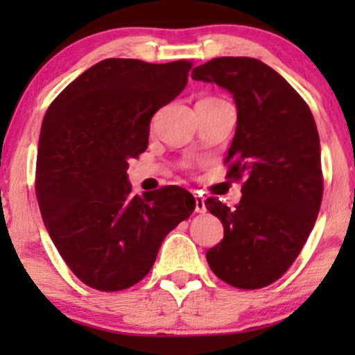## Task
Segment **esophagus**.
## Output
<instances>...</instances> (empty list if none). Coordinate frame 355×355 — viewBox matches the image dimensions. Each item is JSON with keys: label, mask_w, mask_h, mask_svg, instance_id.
Masks as SVG:
<instances>
[{"label": "esophagus", "mask_w": 355, "mask_h": 355, "mask_svg": "<svg viewBox=\"0 0 355 355\" xmlns=\"http://www.w3.org/2000/svg\"><path fill=\"white\" fill-rule=\"evenodd\" d=\"M196 211L197 213H205L207 211L205 198H203L202 196H196Z\"/></svg>", "instance_id": "esophagus-1"}]
</instances>
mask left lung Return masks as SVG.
Listing matches in <instances>:
<instances>
[{
	"mask_svg": "<svg viewBox=\"0 0 355 355\" xmlns=\"http://www.w3.org/2000/svg\"><path fill=\"white\" fill-rule=\"evenodd\" d=\"M192 79L234 98L237 125L225 163L227 178H244L232 210L207 198L225 227L207 261L234 288H265L294 263L317 221L323 197L317 124L302 96L255 58H215L197 66Z\"/></svg>",
	"mask_w": 355,
	"mask_h": 355,
	"instance_id": "obj_1",
	"label": "left lung"
}]
</instances>
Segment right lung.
Masks as SVG:
<instances>
[{"label":"right lung","mask_w":355,"mask_h":355,"mask_svg":"<svg viewBox=\"0 0 355 355\" xmlns=\"http://www.w3.org/2000/svg\"><path fill=\"white\" fill-rule=\"evenodd\" d=\"M191 67L108 58L71 82L43 118L35 178L43 223L72 273L96 291L145 278L168 232L196 208L182 187L140 197L128 181L150 121L184 90Z\"/></svg>","instance_id":"add662e5"}]
</instances>
